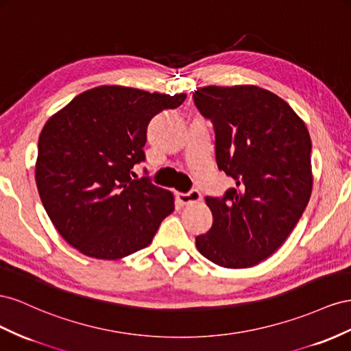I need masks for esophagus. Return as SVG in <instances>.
Here are the masks:
<instances>
[{
  "label": "esophagus",
  "mask_w": 351,
  "mask_h": 351,
  "mask_svg": "<svg viewBox=\"0 0 351 351\" xmlns=\"http://www.w3.org/2000/svg\"><path fill=\"white\" fill-rule=\"evenodd\" d=\"M178 199L182 204H193V203H197L202 199V194H199L198 189H191V191H188V193H179Z\"/></svg>",
  "instance_id": "34e87169"
}]
</instances>
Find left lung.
Listing matches in <instances>:
<instances>
[{
	"mask_svg": "<svg viewBox=\"0 0 351 351\" xmlns=\"http://www.w3.org/2000/svg\"><path fill=\"white\" fill-rule=\"evenodd\" d=\"M193 98L213 125L219 170L235 182L206 197L213 225L195 245L222 267L254 266L282 245L308 203V131L282 98L258 86L212 85Z\"/></svg>",
	"mask_w": 351,
	"mask_h": 351,
	"instance_id": "left-lung-1",
	"label": "left lung"
}]
</instances>
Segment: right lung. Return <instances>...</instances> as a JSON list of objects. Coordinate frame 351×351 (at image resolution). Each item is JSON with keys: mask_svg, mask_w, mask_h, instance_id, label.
Listing matches in <instances>:
<instances>
[{"mask_svg": "<svg viewBox=\"0 0 351 351\" xmlns=\"http://www.w3.org/2000/svg\"><path fill=\"white\" fill-rule=\"evenodd\" d=\"M185 98L98 86L45 123L38 141L36 186L47 215L70 245L89 257L116 260L153 241L173 212V195L148 176L134 179L132 169L145 162L149 122Z\"/></svg>", "mask_w": 351, "mask_h": 351, "instance_id": "obj_1", "label": "right lung"}]
</instances>
